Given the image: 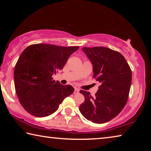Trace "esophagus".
I'll return each mask as SVG.
<instances>
[{
	"label": "esophagus",
	"mask_w": 151,
	"mask_h": 151,
	"mask_svg": "<svg viewBox=\"0 0 151 151\" xmlns=\"http://www.w3.org/2000/svg\"><path fill=\"white\" fill-rule=\"evenodd\" d=\"M74 93L75 94H78V93H79V89H78V88H75V91H74Z\"/></svg>",
	"instance_id": "34e87169"
}]
</instances>
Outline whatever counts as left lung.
<instances>
[{"mask_svg":"<svg viewBox=\"0 0 151 151\" xmlns=\"http://www.w3.org/2000/svg\"><path fill=\"white\" fill-rule=\"evenodd\" d=\"M82 50L93 65V77L101 83L95 96L81 90L85 102L81 114L94 123H104L116 116L127 102L132 82V72L123 56L111 48L83 47Z\"/></svg>","mask_w":151,"mask_h":151,"instance_id":"8db88e82","label":"left lung"}]
</instances>
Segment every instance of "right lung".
Segmentation results:
<instances>
[{
  "label": "right lung",
  "mask_w": 151,
  "mask_h": 151,
  "mask_svg": "<svg viewBox=\"0 0 151 151\" xmlns=\"http://www.w3.org/2000/svg\"><path fill=\"white\" fill-rule=\"evenodd\" d=\"M78 47L48 44L30 45L21 53L14 71V86L21 105L33 116L44 117L54 113L75 89L63 85L52 76L62 70Z\"/></svg>",
  "instance_id": "right-lung-1"
}]
</instances>
